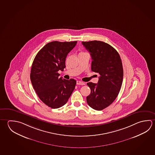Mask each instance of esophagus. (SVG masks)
<instances>
[{
    "label": "esophagus",
    "mask_w": 155,
    "mask_h": 155,
    "mask_svg": "<svg viewBox=\"0 0 155 155\" xmlns=\"http://www.w3.org/2000/svg\"><path fill=\"white\" fill-rule=\"evenodd\" d=\"M77 85H85V83H84V82H83V81H77Z\"/></svg>",
    "instance_id": "1"
}]
</instances>
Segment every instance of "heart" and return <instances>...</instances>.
Listing matches in <instances>:
<instances>
[{"mask_svg": "<svg viewBox=\"0 0 155 155\" xmlns=\"http://www.w3.org/2000/svg\"><path fill=\"white\" fill-rule=\"evenodd\" d=\"M81 53H83V52H81Z\"/></svg>", "mask_w": 155, "mask_h": 155, "instance_id": "1", "label": "heart"}]
</instances>
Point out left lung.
Returning a JSON list of instances; mask_svg holds the SVG:
<instances>
[{"mask_svg": "<svg viewBox=\"0 0 155 155\" xmlns=\"http://www.w3.org/2000/svg\"><path fill=\"white\" fill-rule=\"evenodd\" d=\"M81 43L91 55V70L100 74L97 84L87 83L91 89L87 103L94 109L101 110L110 105L119 93L124 75L121 59L116 49L104 42Z\"/></svg>", "mask_w": 155, "mask_h": 155, "instance_id": "left-lung-1", "label": "left lung"}]
</instances>
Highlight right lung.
<instances>
[{
    "mask_svg": "<svg viewBox=\"0 0 155 155\" xmlns=\"http://www.w3.org/2000/svg\"><path fill=\"white\" fill-rule=\"evenodd\" d=\"M77 41H52L36 55L30 71V80L38 97L52 108L67 103L76 84L74 79L59 78L58 71L65 68L66 58Z\"/></svg>",
    "mask_w": 155,
    "mask_h": 155,
    "instance_id": "1",
    "label": "right lung"
}]
</instances>
